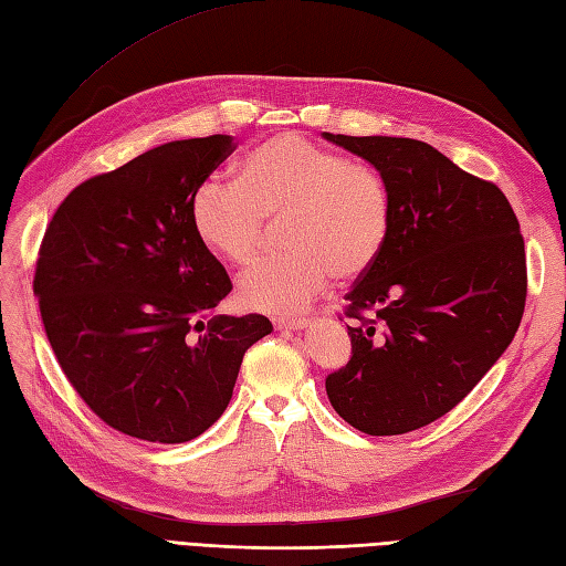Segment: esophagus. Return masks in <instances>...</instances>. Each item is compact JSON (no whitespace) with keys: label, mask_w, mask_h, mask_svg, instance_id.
<instances>
[{"label":"esophagus","mask_w":566,"mask_h":566,"mask_svg":"<svg viewBox=\"0 0 566 566\" xmlns=\"http://www.w3.org/2000/svg\"><path fill=\"white\" fill-rule=\"evenodd\" d=\"M311 325V321H306V317H294V321H274V329L280 332H292V329H306Z\"/></svg>","instance_id":"esophagus-1"}]
</instances>
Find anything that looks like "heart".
<instances>
[{
    "label": "heart",
    "mask_w": 566,
    "mask_h": 566,
    "mask_svg": "<svg viewBox=\"0 0 566 566\" xmlns=\"http://www.w3.org/2000/svg\"><path fill=\"white\" fill-rule=\"evenodd\" d=\"M188 212L202 249L234 268L258 258L265 220H284L289 253L245 272L237 286L243 308L270 315L306 308L332 274L342 282L364 277L392 222L378 169L296 134L258 143L239 159L234 184L202 181Z\"/></svg>",
    "instance_id": "obj_1"
}]
</instances>
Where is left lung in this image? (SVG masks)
<instances>
[{
	"mask_svg": "<svg viewBox=\"0 0 566 566\" xmlns=\"http://www.w3.org/2000/svg\"><path fill=\"white\" fill-rule=\"evenodd\" d=\"M323 136L378 169L392 202L382 255L346 294L352 360L327 375V397L360 432H411L452 411L512 344L524 237L500 188L432 145Z\"/></svg>",
	"mask_w": 566,
	"mask_h": 566,
	"instance_id": "8db88e82",
	"label": "left lung"
}]
</instances>
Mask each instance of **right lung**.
I'll list each match as a JSON object with an SVG mask.
<instances>
[{"mask_svg": "<svg viewBox=\"0 0 566 566\" xmlns=\"http://www.w3.org/2000/svg\"><path fill=\"white\" fill-rule=\"evenodd\" d=\"M231 136L171 140L71 191L40 245L33 292L52 352L93 413L179 444L227 409L265 315H213L224 268L191 229V196Z\"/></svg>", "mask_w": 566, "mask_h": 566, "instance_id": "1", "label": "right lung"}]
</instances>
